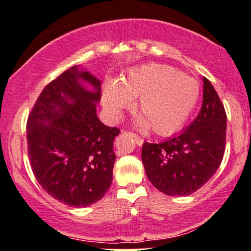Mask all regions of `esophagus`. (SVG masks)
<instances>
[{"mask_svg": "<svg viewBox=\"0 0 251 251\" xmlns=\"http://www.w3.org/2000/svg\"><path fill=\"white\" fill-rule=\"evenodd\" d=\"M129 135H132L134 137V140H135V143L137 144V146L141 147L143 144V139H141L140 136H137L136 134H133V133H129Z\"/></svg>", "mask_w": 251, "mask_h": 251, "instance_id": "esophagus-1", "label": "esophagus"}]
</instances>
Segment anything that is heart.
Here are the masks:
<instances>
[{
	"instance_id": "1",
	"label": "heart",
	"mask_w": 251,
	"mask_h": 251,
	"mask_svg": "<svg viewBox=\"0 0 251 251\" xmlns=\"http://www.w3.org/2000/svg\"><path fill=\"white\" fill-rule=\"evenodd\" d=\"M199 83L169 66L149 63L136 67L121 82L107 80L102 90V104L112 119L139 98L141 115L136 125L151 127L158 135H171L185 124L197 105Z\"/></svg>"
}]
</instances>
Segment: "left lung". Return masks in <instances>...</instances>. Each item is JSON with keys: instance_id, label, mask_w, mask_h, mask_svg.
I'll use <instances>...</instances> for the list:
<instances>
[{"instance_id": "8db88e82", "label": "left lung", "mask_w": 251, "mask_h": 251, "mask_svg": "<svg viewBox=\"0 0 251 251\" xmlns=\"http://www.w3.org/2000/svg\"><path fill=\"white\" fill-rule=\"evenodd\" d=\"M197 118L177 135L161 143L144 142L142 162L153 186L165 195L189 196L209 181L225 150L226 114L206 77Z\"/></svg>"}]
</instances>
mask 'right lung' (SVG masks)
<instances>
[{
  "mask_svg": "<svg viewBox=\"0 0 251 251\" xmlns=\"http://www.w3.org/2000/svg\"><path fill=\"white\" fill-rule=\"evenodd\" d=\"M101 80L74 66L42 91L27 122L28 154L35 177L49 195L87 207L112 182L115 137L97 115Z\"/></svg>",
  "mask_w": 251,
  "mask_h": 251,
  "instance_id": "obj_1",
  "label": "right lung"
}]
</instances>
